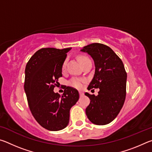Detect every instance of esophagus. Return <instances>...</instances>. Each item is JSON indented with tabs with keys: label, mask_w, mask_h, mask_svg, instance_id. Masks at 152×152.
I'll list each match as a JSON object with an SVG mask.
<instances>
[{
	"label": "esophagus",
	"mask_w": 152,
	"mask_h": 152,
	"mask_svg": "<svg viewBox=\"0 0 152 152\" xmlns=\"http://www.w3.org/2000/svg\"><path fill=\"white\" fill-rule=\"evenodd\" d=\"M79 94H80V96H82L84 95V92L82 91H79Z\"/></svg>",
	"instance_id": "34e87169"
}]
</instances>
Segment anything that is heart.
<instances>
[{
  "instance_id": "1",
  "label": "heart",
  "mask_w": 152,
  "mask_h": 152,
  "mask_svg": "<svg viewBox=\"0 0 152 152\" xmlns=\"http://www.w3.org/2000/svg\"><path fill=\"white\" fill-rule=\"evenodd\" d=\"M88 59L89 58L88 57H86V56H80L78 57V60L80 62L81 64L83 63L84 61H86V60H88ZM66 66V61H65L63 63L62 66H61V70H62L63 72L65 70ZM84 82H85V80H84V79L74 78L72 79L70 81V84L72 86L74 87V88H82V86H83Z\"/></svg>"
}]
</instances>
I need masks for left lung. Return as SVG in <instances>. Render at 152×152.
<instances>
[{
	"instance_id": "1",
	"label": "left lung",
	"mask_w": 152,
	"mask_h": 152,
	"mask_svg": "<svg viewBox=\"0 0 152 152\" xmlns=\"http://www.w3.org/2000/svg\"><path fill=\"white\" fill-rule=\"evenodd\" d=\"M81 51L91 55L94 61L95 73L88 90L100 89L97 96L85 92L91 100L86 116L95 125L109 124L119 114L125 100L127 72L124 65L111 48L102 43H92Z\"/></svg>"
}]
</instances>
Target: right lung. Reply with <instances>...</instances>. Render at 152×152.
<instances>
[{
  "instance_id": "1",
  "label": "right lung",
  "mask_w": 152,
  "mask_h": 152,
  "mask_svg": "<svg viewBox=\"0 0 152 152\" xmlns=\"http://www.w3.org/2000/svg\"><path fill=\"white\" fill-rule=\"evenodd\" d=\"M71 48H42L29 59L25 68L24 89L33 117L43 128L61 130L70 120V110L79 99L76 88L64 86L62 95L55 93L61 66Z\"/></svg>"
}]
</instances>
